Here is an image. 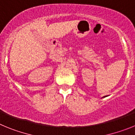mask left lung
Segmentation results:
<instances>
[{
	"instance_id": "8db88e82",
	"label": "left lung",
	"mask_w": 135,
	"mask_h": 135,
	"mask_svg": "<svg viewBox=\"0 0 135 135\" xmlns=\"http://www.w3.org/2000/svg\"><path fill=\"white\" fill-rule=\"evenodd\" d=\"M106 97V96H105V97H102V98H103V97Z\"/></svg>"
}]
</instances>
